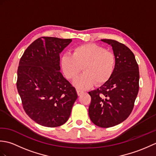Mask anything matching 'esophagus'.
I'll return each instance as SVG.
<instances>
[{
  "mask_svg": "<svg viewBox=\"0 0 156 156\" xmlns=\"http://www.w3.org/2000/svg\"><path fill=\"white\" fill-rule=\"evenodd\" d=\"M76 91H77V94H78V96H80L81 94H82L84 93V91H82L81 90H79V89H77V90H76Z\"/></svg>",
  "mask_w": 156,
  "mask_h": 156,
  "instance_id": "34e87169",
  "label": "esophagus"
}]
</instances>
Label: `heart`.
<instances>
[{
  "mask_svg": "<svg viewBox=\"0 0 156 156\" xmlns=\"http://www.w3.org/2000/svg\"><path fill=\"white\" fill-rule=\"evenodd\" d=\"M115 55L112 51L94 44L79 45L73 49L72 55L62 58V66L66 77L72 80L82 68L83 72L74 80L79 89H87L94 83L105 84L113 74Z\"/></svg>",
  "mask_w": 156,
  "mask_h": 156,
  "instance_id": "b5f03b06",
  "label": "heart"
}]
</instances>
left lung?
<instances>
[{"mask_svg":"<svg viewBox=\"0 0 156 156\" xmlns=\"http://www.w3.org/2000/svg\"><path fill=\"white\" fill-rule=\"evenodd\" d=\"M111 45L115 55V67L109 80L91 97L88 114L98 127L108 128L124 121L133 111L139 91L140 72L133 53L123 44L113 39H101Z\"/></svg>","mask_w":156,"mask_h":156,"instance_id":"1","label":"left lung"}]
</instances>
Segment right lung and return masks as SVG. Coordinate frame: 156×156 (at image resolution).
<instances>
[{"mask_svg":"<svg viewBox=\"0 0 156 156\" xmlns=\"http://www.w3.org/2000/svg\"><path fill=\"white\" fill-rule=\"evenodd\" d=\"M71 41L38 38L20 59L16 88L23 109L32 120L45 127L64 124L78 98L75 88L59 72V54Z\"/></svg>","mask_w":156,"mask_h":156,"instance_id":"1","label":"right lung"}]
</instances>
